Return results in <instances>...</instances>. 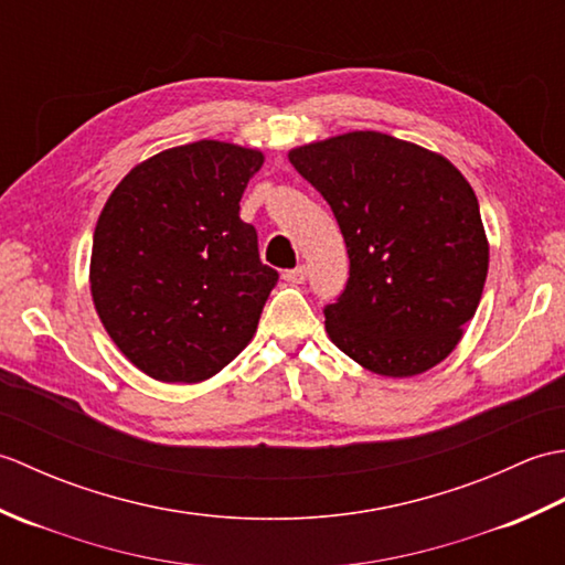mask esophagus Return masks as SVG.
Returning a JSON list of instances; mask_svg holds the SVG:
<instances>
[{"label":"esophagus","mask_w":565,"mask_h":565,"mask_svg":"<svg viewBox=\"0 0 565 565\" xmlns=\"http://www.w3.org/2000/svg\"><path fill=\"white\" fill-rule=\"evenodd\" d=\"M284 279L289 284H303L308 279V269L303 267V264H301V267H296V269H286Z\"/></svg>","instance_id":"34e87169"}]
</instances>
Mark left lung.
Returning <instances> with one entry per match:
<instances>
[{
	"label": "left lung",
	"instance_id": "left-lung-1",
	"mask_svg": "<svg viewBox=\"0 0 565 565\" xmlns=\"http://www.w3.org/2000/svg\"><path fill=\"white\" fill-rule=\"evenodd\" d=\"M289 160L330 203L350 255L344 291L322 310L330 340L381 376L437 366L488 274L471 184L441 154L376 130L310 142Z\"/></svg>",
	"mask_w": 565,
	"mask_h": 565
}]
</instances>
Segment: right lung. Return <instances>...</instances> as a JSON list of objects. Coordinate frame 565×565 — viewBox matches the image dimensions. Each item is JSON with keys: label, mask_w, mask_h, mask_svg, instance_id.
<instances>
[{"label": "right lung", "mask_w": 565, "mask_h": 565, "mask_svg": "<svg viewBox=\"0 0 565 565\" xmlns=\"http://www.w3.org/2000/svg\"><path fill=\"white\" fill-rule=\"evenodd\" d=\"M264 154L221 140L134 167L99 215L92 298L109 338L142 374L199 383L231 364L279 281L262 264L239 199Z\"/></svg>", "instance_id": "obj_1"}]
</instances>
